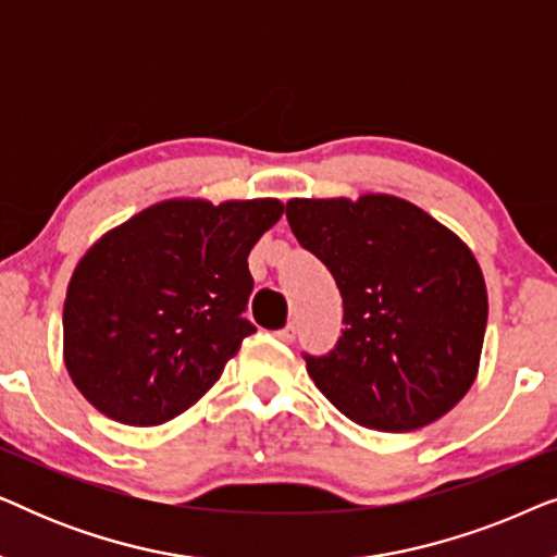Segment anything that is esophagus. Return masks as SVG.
I'll use <instances>...</instances> for the list:
<instances>
[{
  "label": "esophagus",
  "instance_id": "34e87169",
  "mask_svg": "<svg viewBox=\"0 0 557 557\" xmlns=\"http://www.w3.org/2000/svg\"><path fill=\"white\" fill-rule=\"evenodd\" d=\"M273 334H276L281 342H286V345H288V342H294V337H296V326L288 324V326H284V330H278V332H273Z\"/></svg>",
  "mask_w": 557,
  "mask_h": 557
}]
</instances>
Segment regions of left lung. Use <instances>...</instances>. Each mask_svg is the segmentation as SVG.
Listing matches in <instances>:
<instances>
[{"label":"left lung","mask_w":557,"mask_h":557,"mask_svg":"<svg viewBox=\"0 0 557 557\" xmlns=\"http://www.w3.org/2000/svg\"><path fill=\"white\" fill-rule=\"evenodd\" d=\"M286 218L345 304L337 347L304 355L324 398L375 431H416L448 413L474 385L490 314L467 243L383 193L294 197Z\"/></svg>","instance_id":"1"}]
</instances>
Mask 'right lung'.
Here are the masks:
<instances>
[{
    "mask_svg": "<svg viewBox=\"0 0 557 557\" xmlns=\"http://www.w3.org/2000/svg\"><path fill=\"white\" fill-rule=\"evenodd\" d=\"M281 215L276 197H174L103 233L63 307V360L83 398L141 429L195 406L256 332L240 317L248 253Z\"/></svg>",
    "mask_w": 557,
    "mask_h": 557,
    "instance_id": "add662e5",
    "label": "right lung"
}]
</instances>
